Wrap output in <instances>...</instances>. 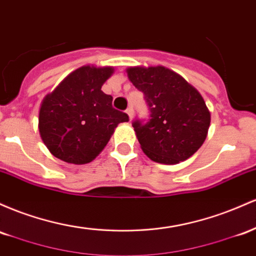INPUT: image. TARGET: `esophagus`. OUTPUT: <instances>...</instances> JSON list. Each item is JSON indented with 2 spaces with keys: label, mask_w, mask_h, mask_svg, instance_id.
Here are the masks:
<instances>
[{
  "label": "esophagus",
  "mask_w": 256,
  "mask_h": 256,
  "mask_svg": "<svg viewBox=\"0 0 256 256\" xmlns=\"http://www.w3.org/2000/svg\"><path fill=\"white\" fill-rule=\"evenodd\" d=\"M126 112H127V114L129 116V120H133V117H134V110H133V108H127V111H126Z\"/></svg>",
  "instance_id": "34e87169"
}]
</instances>
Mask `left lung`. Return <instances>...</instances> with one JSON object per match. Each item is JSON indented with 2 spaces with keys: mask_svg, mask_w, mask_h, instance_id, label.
Returning <instances> with one entry per match:
<instances>
[{
  "mask_svg": "<svg viewBox=\"0 0 256 256\" xmlns=\"http://www.w3.org/2000/svg\"><path fill=\"white\" fill-rule=\"evenodd\" d=\"M127 74L150 108L148 122H133L144 154L162 164L190 158L203 145L210 126V112L200 92L160 65L132 66Z\"/></svg>",
  "mask_w": 256,
  "mask_h": 256,
  "instance_id": "obj_1",
  "label": "left lung"
}]
</instances>
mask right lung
<instances>
[{
    "mask_svg": "<svg viewBox=\"0 0 256 256\" xmlns=\"http://www.w3.org/2000/svg\"><path fill=\"white\" fill-rule=\"evenodd\" d=\"M112 66L84 65L74 70L42 100L38 132L56 158L72 164L93 160L128 114L114 110L112 96L102 90Z\"/></svg>",
    "mask_w": 256,
    "mask_h": 256,
    "instance_id": "obj_1",
    "label": "right lung"
}]
</instances>
